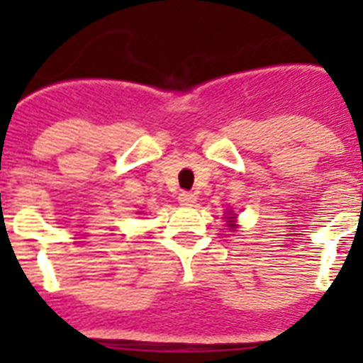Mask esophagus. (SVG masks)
<instances>
[{"label": "esophagus", "mask_w": 363, "mask_h": 363, "mask_svg": "<svg viewBox=\"0 0 363 363\" xmlns=\"http://www.w3.org/2000/svg\"><path fill=\"white\" fill-rule=\"evenodd\" d=\"M179 203L184 205V207H190V205L196 203V196L190 192H181L179 194Z\"/></svg>", "instance_id": "esophagus-1"}]
</instances>
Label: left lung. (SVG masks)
<instances>
[{"label": "left lung", "instance_id": "obj_1", "mask_svg": "<svg viewBox=\"0 0 363 363\" xmlns=\"http://www.w3.org/2000/svg\"><path fill=\"white\" fill-rule=\"evenodd\" d=\"M224 218H226V220H228V226L232 228V230H235V228H238V224H235V215H233L232 211H228L226 216H224Z\"/></svg>", "mask_w": 363, "mask_h": 363}]
</instances>
